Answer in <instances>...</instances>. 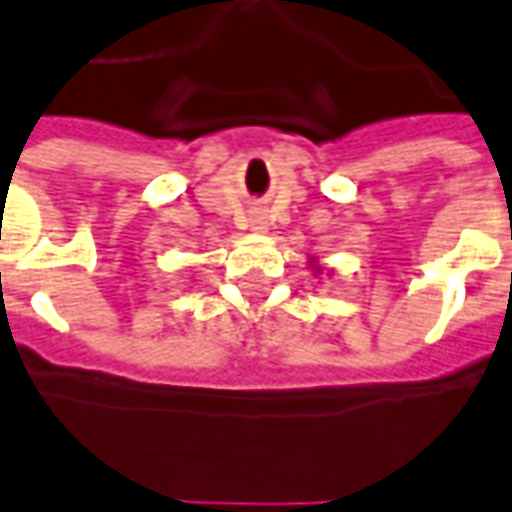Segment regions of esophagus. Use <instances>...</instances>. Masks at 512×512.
Listing matches in <instances>:
<instances>
[{
  "label": "esophagus",
  "instance_id": "esophagus-1",
  "mask_svg": "<svg viewBox=\"0 0 512 512\" xmlns=\"http://www.w3.org/2000/svg\"><path fill=\"white\" fill-rule=\"evenodd\" d=\"M252 225H255V230H266L268 222H266V217H255L252 219Z\"/></svg>",
  "mask_w": 512,
  "mask_h": 512
}]
</instances>
